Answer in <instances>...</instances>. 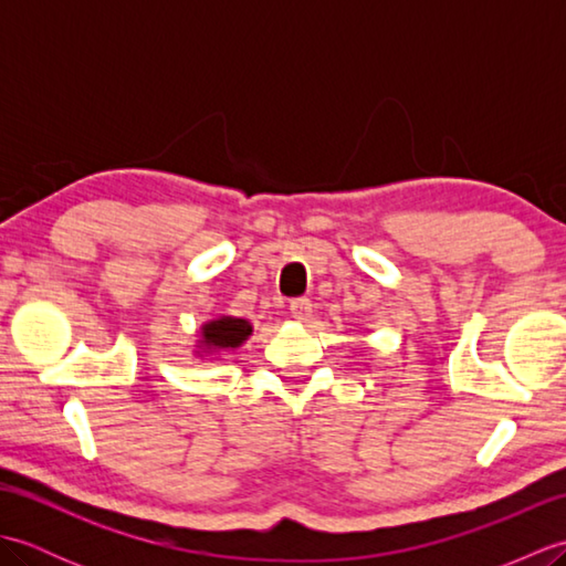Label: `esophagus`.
I'll use <instances>...</instances> for the list:
<instances>
[{
    "mask_svg": "<svg viewBox=\"0 0 566 566\" xmlns=\"http://www.w3.org/2000/svg\"><path fill=\"white\" fill-rule=\"evenodd\" d=\"M311 311H314V304H311L308 298H294V302L290 304V314H292L296 321H308Z\"/></svg>",
    "mask_w": 566,
    "mask_h": 566,
    "instance_id": "obj_1",
    "label": "esophagus"
}]
</instances>
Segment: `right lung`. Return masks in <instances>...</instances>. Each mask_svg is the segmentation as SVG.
<instances>
[{"instance_id":"right-lung-1","label":"right lung","mask_w":566,"mask_h":566,"mask_svg":"<svg viewBox=\"0 0 566 566\" xmlns=\"http://www.w3.org/2000/svg\"><path fill=\"white\" fill-rule=\"evenodd\" d=\"M252 335V323L238 316H216L207 323H201L199 328V340L195 355L199 359H207L219 353H231L238 350Z\"/></svg>"}]
</instances>
